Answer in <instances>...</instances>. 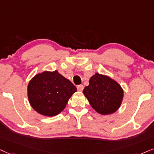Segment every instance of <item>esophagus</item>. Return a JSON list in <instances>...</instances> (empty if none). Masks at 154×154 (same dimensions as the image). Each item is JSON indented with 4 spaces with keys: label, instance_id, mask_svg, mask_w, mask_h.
<instances>
[{
    "label": "esophagus",
    "instance_id": "obj_1",
    "mask_svg": "<svg viewBox=\"0 0 154 154\" xmlns=\"http://www.w3.org/2000/svg\"><path fill=\"white\" fill-rule=\"evenodd\" d=\"M77 89L78 91H82L83 90V85H79V86H77Z\"/></svg>",
    "mask_w": 154,
    "mask_h": 154
}]
</instances>
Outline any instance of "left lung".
<instances>
[{"label": "left lung", "instance_id": "obj_1", "mask_svg": "<svg viewBox=\"0 0 154 154\" xmlns=\"http://www.w3.org/2000/svg\"><path fill=\"white\" fill-rule=\"evenodd\" d=\"M83 94L93 109L102 115L114 113L120 107L123 91L120 85L109 76L96 73L85 87Z\"/></svg>", "mask_w": 154, "mask_h": 154}]
</instances>
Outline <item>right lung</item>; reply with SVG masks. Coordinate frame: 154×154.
Here are the masks:
<instances>
[{
    "mask_svg": "<svg viewBox=\"0 0 154 154\" xmlns=\"http://www.w3.org/2000/svg\"><path fill=\"white\" fill-rule=\"evenodd\" d=\"M77 91L71 81L57 71L35 75L28 86V96L33 109L40 114L54 116L65 109L68 99Z\"/></svg>",
    "mask_w": 154,
    "mask_h": 154,
    "instance_id": "1",
    "label": "right lung"
}]
</instances>
